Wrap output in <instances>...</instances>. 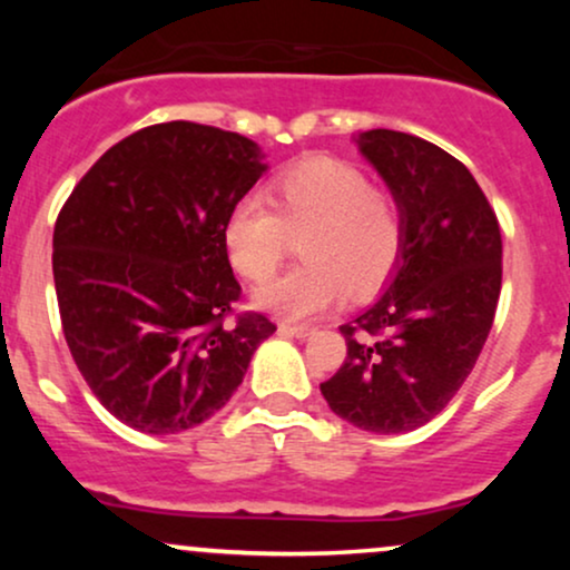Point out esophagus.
Masks as SVG:
<instances>
[{
  "mask_svg": "<svg viewBox=\"0 0 570 570\" xmlns=\"http://www.w3.org/2000/svg\"><path fill=\"white\" fill-rule=\"evenodd\" d=\"M278 330L284 332V335H292V337H311L313 335L311 326H303V324H281Z\"/></svg>",
  "mask_w": 570,
  "mask_h": 570,
  "instance_id": "esophagus-1",
  "label": "esophagus"
}]
</instances>
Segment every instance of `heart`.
Masks as SVG:
<instances>
[{
  "instance_id": "obj_1",
  "label": "heart",
  "mask_w": 570,
  "mask_h": 570,
  "mask_svg": "<svg viewBox=\"0 0 570 570\" xmlns=\"http://www.w3.org/2000/svg\"><path fill=\"white\" fill-rule=\"evenodd\" d=\"M263 200L246 198L225 222V248L240 278L265 281L299 238V263L254 292V305L284 322H307L343 292L367 297L402 254V214L367 174L343 160L313 158L286 168Z\"/></svg>"
}]
</instances>
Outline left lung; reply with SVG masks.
Here are the masks:
<instances>
[{
    "mask_svg": "<svg viewBox=\"0 0 570 570\" xmlns=\"http://www.w3.org/2000/svg\"><path fill=\"white\" fill-rule=\"evenodd\" d=\"M358 149L394 195L402 254L383 297L340 326L348 356L322 394L356 429L404 434L474 370L501 294V227L469 168L436 144L375 128Z\"/></svg>",
    "mask_w": 570,
    "mask_h": 570,
    "instance_id": "left-lung-1",
    "label": "left lung"
}]
</instances>
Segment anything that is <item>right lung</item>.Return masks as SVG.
<instances>
[{
  "instance_id": "obj_1",
  "label": "right lung",
  "mask_w": 570,
  "mask_h": 570,
  "mask_svg": "<svg viewBox=\"0 0 570 570\" xmlns=\"http://www.w3.org/2000/svg\"><path fill=\"white\" fill-rule=\"evenodd\" d=\"M252 139L174 120L117 141L53 230L63 337L98 402L144 434H176L230 402L276 332L235 313L225 222L265 171Z\"/></svg>"
}]
</instances>
